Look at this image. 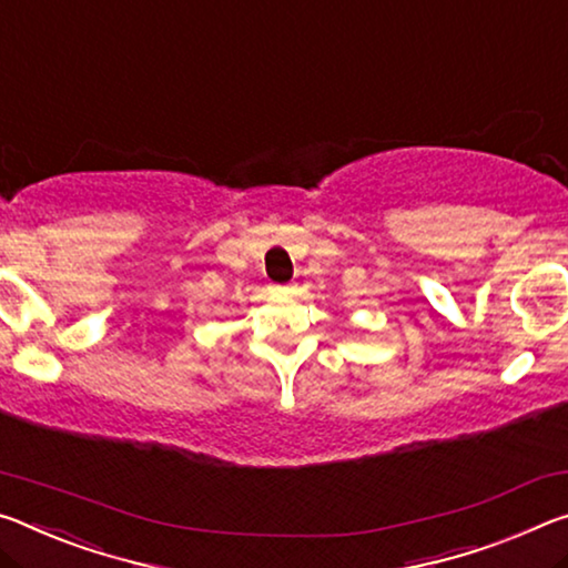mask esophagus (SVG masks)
I'll list each match as a JSON object with an SVG mask.
<instances>
[{"instance_id":"1","label":"esophagus","mask_w":568,"mask_h":568,"mask_svg":"<svg viewBox=\"0 0 568 568\" xmlns=\"http://www.w3.org/2000/svg\"><path fill=\"white\" fill-rule=\"evenodd\" d=\"M275 291H283V287H281V285H275Z\"/></svg>"}]
</instances>
